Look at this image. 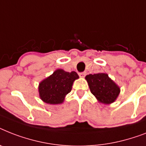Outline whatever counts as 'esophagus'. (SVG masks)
Listing matches in <instances>:
<instances>
[{
    "label": "esophagus",
    "instance_id": "1",
    "mask_svg": "<svg viewBox=\"0 0 146 146\" xmlns=\"http://www.w3.org/2000/svg\"><path fill=\"white\" fill-rule=\"evenodd\" d=\"M79 76L82 77V78H84V77L86 76V73L85 72H82V73H79Z\"/></svg>",
    "mask_w": 146,
    "mask_h": 146
}]
</instances>
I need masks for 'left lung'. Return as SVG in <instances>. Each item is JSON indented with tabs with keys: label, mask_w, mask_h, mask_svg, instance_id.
Listing matches in <instances>:
<instances>
[{
	"label": "left lung",
	"mask_w": 146,
	"mask_h": 146,
	"mask_svg": "<svg viewBox=\"0 0 146 146\" xmlns=\"http://www.w3.org/2000/svg\"><path fill=\"white\" fill-rule=\"evenodd\" d=\"M90 91L99 103L111 104L114 103L120 94V88L107 73H98L85 76Z\"/></svg>",
	"instance_id": "1"
}]
</instances>
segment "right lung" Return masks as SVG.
Returning <instances> with one entry per match:
<instances>
[{"mask_svg": "<svg viewBox=\"0 0 146 146\" xmlns=\"http://www.w3.org/2000/svg\"><path fill=\"white\" fill-rule=\"evenodd\" d=\"M78 79L79 76L75 71L69 73L62 69H57L39 84L40 98L48 104H62L67 94L71 92L73 82Z\"/></svg>", "mask_w": 146, "mask_h": 146, "instance_id": "obj_1", "label": "right lung"}]
</instances>
